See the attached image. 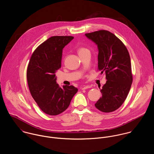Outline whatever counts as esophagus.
Segmentation results:
<instances>
[{
  "instance_id": "1",
  "label": "esophagus",
  "mask_w": 154,
  "mask_h": 154,
  "mask_svg": "<svg viewBox=\"0 0 154 154\" xmlns=\"http://www.w3.org/2000/svg\"><path fill=\"white\" fill-rule=\"evenodd\" d=\"M90 87H90V85H85V86L82 87V90H85V89L89 88H90Z\"/></svg>"
}]
</instances>
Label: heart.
I'll return each mask as SVG.
<instances>
[{
    "label": "heart",
    "instance_id": "heart-1",
    "mask_svg": "<svg viewBox=\"0 0 154 154\" xmlns=\"http://www.w3.org/2000/svg\"><path fill=\"white\" fill-rule=\"evenodd\" d=\"M87 51H89L87 48H80L78 52H79V54H82V53H84V52Z\"/></svg>",
    "mask_w": 154,
    "mask_h": 154
}]
</instances>
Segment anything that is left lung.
Returning <instances> with one entry per match:
<instances>
[{
  "instance_id": "1",
  "label": "left lung",
  "mask_w": 154,
  "mask_h": 154,
  "mask_svg": "<svg viewBox=\"0 0 154 154\" xmlns=\"http://www.w3.org/2000/svg\"><path fill=\"white\" fill-rule=\"evenodd\" d=\"M98 48V69L105 72L106 84L100 90L102 97L95 104L103 112L119 109L125 102L132 83L129 52L123 43L108 31L100 30L85 34Z\"/></svg>"
}]
</instances>
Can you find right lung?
<instances>
[{
	"label": "right lung",
	"instance_id": "add662e5",
	"mask_svg": "<svg viewBox=\"0 0 154 154\" xmlns=\"http://www.w3.org/2000/svg\"><path fill=\"white\" fill-rule=\"evenodd\" d=\"M71 36H54L42 43L33 52L27 69L31 94L45 113L57 115L68 107L78 89L73 85L60 87L55 72L61 66L63 50L73 39Z\"/></svg>",
	"mask_w": 154,
	"mask_h": 154
}]
</instances>
